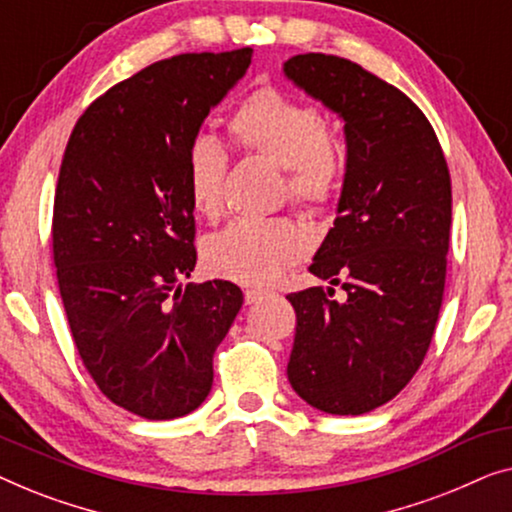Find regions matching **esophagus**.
<instances>
[{"mask_svg": "<svg viewBox=\"0 0 512 512\" xmlns=\"http://www.w3.org/2000/svg\"><path fill=\"white\" fill-rule=\"evenodd\" d=\"M269 297V292L266 290H257V287H250V290H246V304L253 306V304H259V301Z\"/></svg>", "mask_w": 512, "mask_h": 512, "instance_id": "obj_1", "label": "esophagus"}]
</instances>
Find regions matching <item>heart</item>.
Masks as SVG:
<instances>
[{"label":"heart","instance_id":"obj_1","mask_svg":"<svg viewBox=\"0 0 512 512\" xmlns=\"http://www.w3.org/2000/svg\"><path fill=\"white\" fill-rule=\"evenodd\" d=\"M229 134L248 155L285 169L287 194L308 211L334 201L343 178V155L318 109L278 88L250 95L229 120ZM227 155L213 139L187 150L185 178L192 208L204 218L222 211ZM308 253V239L290 220H236L204 243L213 276L243 285H269Z\"/></svg>","mask_w":512,"mask_h":512}]
</instances>
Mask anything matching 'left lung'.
Here are the masks:
<instances>
[{
  "label": "left lung",
  "mask_w": 512,
  "mask_h": 512,
  "mask_svg": "<svg viewBox=\"0 0 512 512\" xmlns=\"http://www.w3.org/2000/svg\"><path fill=\"white\" fill-rule=\"evenodd\" d=\"M285 76L345 122L334 227L311 273L341 285L287 294L297 331L287 378L322 413L383 406L420 369L443 304L452 187L434 127L399 88L336 55H294Z\"/></svg>",
  "instance_id": "obj_1"
}]
</instances>
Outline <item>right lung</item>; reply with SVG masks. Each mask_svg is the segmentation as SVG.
I'll return each mask as SVG.
<instances>
[{
	"label": "right lung",
	"mask_w": 512,
	"mask_h": 512,
	"mask_svg": "<svg viewBox=\"0 0 512 512\" xmlns=\"http://www.w3.org/2000/svg\"><path fill=\"white\" fill-rule=\"evenodd\" d=\"M250 57L239 48L150 64L95 99L64 150L53 259L71 336L104 397L146 420L204 403L215 348L241 311L229 280L181 285L197 264L185 160Z\"/></svg>",
	"instance_id": "obj_1"
}]
</instances>
